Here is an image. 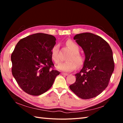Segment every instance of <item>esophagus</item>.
I'll use <instances>...</instances> for the list:
<instances>
[{
  "label": "esophagus",
  "mask_w": 123,
  "mask_h": 123,
  "mask_svg": "<svg viewBox=\"0 0 123 123\" xmlns=\"http://www.w3.org/2000/svg\"><path fill=\"white\" fill-rule=\"evenodd\" d=\"M61 74H62V75H64V76H67V75H68V74L67 73H62Z\"/></svg>",
  "instance_id": "34e87169"
}]
</instances>
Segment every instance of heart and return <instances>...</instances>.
<instances>
[{
  "mask_svg": "<svg viewBox=\"0 0 123 123\" xmlns=\"http://www.w3.org/2000/svg\"><path fill=\"white\" fill-rule=\"evenodd\" d=\"M66 45L71 52L68 58L69 61L61 63L57 66V68L64 72H71L76 69V63L79 66L82 65L84 62L85 58L80 53V47L75 43L69 40L66 42ZM51 55L52 59L56 64H58L60 62L61 58L57 44H56L52 49Z\"/></svg>",
  "mask_w": 123,
  "mask_h": 123,
  "instance_id": "1",
  "label": "heart"
}]
</instances>
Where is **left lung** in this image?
Listing matches in <instances>:
<instances>
[{
    "label": "left lung",
    "instance_id": "left-lung-1",
    "mask_svg": "<svg viewBox=\"0 0 123 123\" xmlns=\"http://www.w3.org/2000/svg\"><path fill=\"white\" fill-rule=\"evenodd\" d=\"M74 39L83 49L85 60L70 89L82 99L95 98L107 88L114 71L112 51L106 40L91 33L77 34Z\"/></svg>",
    "mask_w": 123,
    "mask_h": 123
}]
</instances>
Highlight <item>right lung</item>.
<instances>
[{
  "label": "right lung",
  "mask_w": 123,
  "mask_h": 123,
  "mask_svg": "<svg viewBox=\"0 0 123 123\" xmlns=\"http://www.w3.org/2000/svg\"><path fill=\"white\" fill-rule=\"evenodd\" d=\"M54 36L36 33L20 39L11 54L12 73L24 91L37 96L47 91L59 72L54 69L51 51Z\"/></svg>",
  "instance_id": "obj_1"
}]
</instances>
